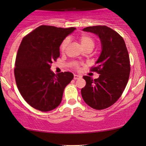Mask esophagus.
<instances>
[{
    "mask_svg": "<svg viewBox=\"0 0 146 146\" xmlns=\"http://www.w3.org/2000/svg\"><path fill=\"white\" fill-rule=\"evenodd\" d=\"M81 77V76L80 75H74V79L75 80H76V79H79V78H80Z\"/></svg>",
    "mask_w": 146,
    "mask_h": 146,
    "instance_id": "esophagus-1",
    "label": "esophagus"
}]
</instances>
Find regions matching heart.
I'll return each instance as SVG.
<instances>
[{"label": "heart", "mask_w": 146, "mask_h": 146, "mask_svg": "<svg viewBox=\"0 0 146 146\" xmlns=\"http://www.w3.org/2000/svg\"><path fill=\"white\" fill-rule=\"evenodd\" d=\"M80 43H81V46L83 48L85 49L87 48H91L93 50V48L94 46V40L93 38H92L91 36L87 34H83L79 38ZM69 44V40L68 38L65 39V40H63V42L61 44L60 46V50L61 52H64L65 50H66L67 47L68 46Z\"/></svg>", "instance_id": "heart-1"}]
</instances>
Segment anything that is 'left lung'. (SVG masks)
Listing matches in <instances>:
<instances>
[{
  "instance_id": "1",
  "label": "left lung",
  "mask_w": 146,
  "mask_h": 146,
  "mask_svg": "<svg viewBox=\"0 0 146 146\" xmlns=\"http://www.w3.org/2000/svg\"><path fill=\"white\" fill-rule=\"evenodd\" d=\"M98 36L101 52L96 67L91 69L100 74L93 79L83 76L85 87L81 89L84 101L96 110H102L115 103L122 95L130 72V59L124 39L106 26H90L83 29Z\"/></svg>"
}]
</instances>
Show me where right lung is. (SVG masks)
Returning <instances> with one entry per match:
<instances>
[{
    "label": "right lung",
    "instance_id": "obj_1",
    "mask_svg": "<svg viewBox=\"0 0 146 146\" xmlns=\"http://www.w3.org/2000/svg\"><path fill=\"white\" fill-rule=\"evenodd\" d=\"M75 28L40 26L22 39L16 58L14 76L24 99L42 112L61 103L63 91L73 79L71 72L55 75L51 64L60 55L61 43Z\"/></svg>",
    "mask_w": 146,
    "mask_h": 146
}]
</instances>
